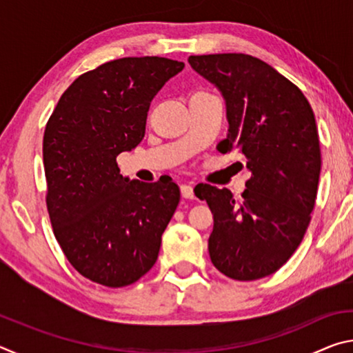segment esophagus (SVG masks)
Masks as SVG:
<instances>
[{
  "mask_svg": "<svg viewBox=\"0 0 353 353\" xmlns=\"http://www.w3.org/2000/svg\"><path fill=\"white\" fill-rule=\"evenodd\" d=\"M181 193L185 199H194V191H193V187L188 183H183L181 185Z\"/></svg>",
  "mask_w": 353,
  "mask_h": 353,
  "instance_id": "34e87169",
  "label": "esophagus"
}]
</instances>
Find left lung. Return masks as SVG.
I'll return each mask as SVG.
<instances>
[{
    "instance_id": "obj_1",
    "label": "left lung",
    "mask_w": 353,
    "mask_h": 353,
    "mask_svg": "<svg viewBox=\"0 0 353 353\" xmlns=\"http://www.w3.org/2000/svg\"><path fill=\"white\" fill-rule=\"evenodd\" d=\"M191 68L219 88L229 134L219 152L248 160V188H199L213 213L208 252L224 276L248 282L280 270L310 224L321 172L319 135L312 105L271 65L241 52L190 56Z\"/></svg>"
}]
</instances>
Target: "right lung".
<instances>
[{"label":"right lung","instance_id":"right-lung-1","mask_svg":"<svg viewBox=\"0 0 353 353\" xmlns=\"http://www.w3.org/2000/svg\"><path fill=\"white\" fill-rule=\"evenodd\" d=\"M183 62L146 56L105 62L63 92L43 135L46 207L74 270L121 288L157 261L181 190L174 182L129 181L117 155L145 137L151 101Z\"/></svg>","mask_w":353,"mask_h":353}]
</instances>
